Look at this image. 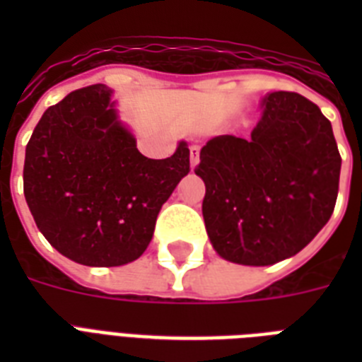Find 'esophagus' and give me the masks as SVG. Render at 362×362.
I'll return each mask as SVG.
<instances>
[{"mask_svg":"<svg viewBox=\"0 0 362 362\" xmlns=\"http://www.w3.org/2000/svg\"><path fill=\"white\" fill-rule=\"evenodd\" d=\"M199 163V146L197 144H193L192 148H189V165H192V169H195Z\"/></svg>","mask_w":362,"mask_h":362,"instance_id":"obj_1","label":"esophagus"}]
</instances>
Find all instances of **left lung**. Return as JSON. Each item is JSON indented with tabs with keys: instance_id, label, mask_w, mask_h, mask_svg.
<instances>
[{
	"instance_id": "1",
	"label": "left lung",
	"mask_w": 362,
	"mask_h": 362,
	"mask_svg": "<svg viewBox=\"0 0 362 362\" xmlns=\"http://www.w3.org/2000/svg\"><path fill=\"white\" fill-rule=\"evenodd\" d=\"M252 139L220 135L201 150L203 218L218 255L267 267L293 257L323 229L342 158L332 125L295 92H272Z\"/></svg>"
}]
</instances>
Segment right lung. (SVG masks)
<instances>
[{"instance_id":"right-lung-1","label":"right lung","mask_w":362,"mask_h":362,"mask_svg":"<svg viewBox=\"0 0 362 362\" xmlns=\"http://www.w3.org/2000/svg\"><path fill=\"white\" fill-rule=\"evenodd\" d=\"M110 95L105 84L69 93L42 115L25 146L24 195L39 231L88 267L141 257L159 210L189 173L184 141L170 158H144Z\"/></svg>"}]
</instances>
